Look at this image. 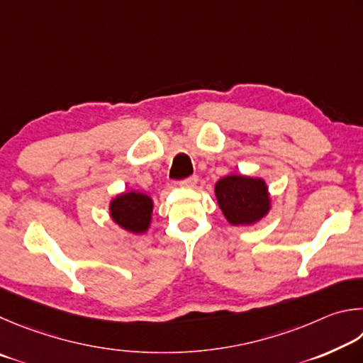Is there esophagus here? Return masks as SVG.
Wrapping results in <instances>:
<instances>
[{
  "mask_svg": "<svg viewBox=\"0 0 363 363\" xmlns=\"http://www.w3.org/2000/svg\"><path fill=\"white\" fill-rule=\"evenodd\" d=\"M198 175H193V177H188L186 180H183L182 182V186H185V188H194L196 185H198Z\"/></svg>",
  "mask_w": 363,
  "mask_h": 363,
  "instance_id": "esophagus-1",
  "label": "esophagus"
}]
</instances>
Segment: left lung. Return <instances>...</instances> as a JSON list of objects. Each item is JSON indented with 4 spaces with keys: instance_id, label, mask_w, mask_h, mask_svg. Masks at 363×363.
Masks as SVG:
<instances>
[{
    "instance_id": "obj_1",
    "label": "left lung",
    "mask_w": 363,
    "mask_h": 363,
    "mask_svg": "<svg viewBox=\"0 0 363 363\" xmlns=\"http://www.w3.org/2000/svg\"><path fill=\"white\" fill-rule=\"evenodd\" d=\"M215 196L225 218L231 225H253L271 208L268 186L263 178L226 175L215 185Z\"/></svg>"
}]
</instances>
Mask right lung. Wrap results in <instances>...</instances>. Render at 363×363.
<instances>
[{"mask_svg":"<svg viewBox=\"0 0 363 363\" xmlns=\"http://www.w3.org/2000/svg\"><path fill=\"white\" fill-rule=\"evenodd\" d=\"M152 213V199L138 191L123 193L110 202L111 220L123 230L143 234L148 231Z\"/></svg>","mask_w":363,"mask_h":363,"instance_id":"right-lung-1","label":"right lung"}]
</instances>
